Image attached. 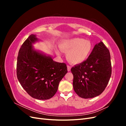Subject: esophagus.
Wrapping results in <instances>:
<instances>
[{
  "label": "esophagus",
  "mask_w": 126,
  "mask_h": 126,
  "mask_svg": "<svg viewBox=\"0 0 126 126\" xmlns=\"http://www.w3.org/2000/svg\"><path fill=\"white\" fill-rule=\"evenodd\" d=\"M67 70L68 71H70L71 70V67L70 66H67Z\"/></svg>",
  "instance_id": "esophagus-1"
}]
</instances>
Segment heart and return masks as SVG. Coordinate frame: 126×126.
Instances as JSON below:
<instances>
[{
    "label": "heart",
    "mask_w": 126,
    "mask_h": 126,
    "mask_svg": "<svg viewBox=\"0 0 126 126\" xmlns=\"http://www.w3.org/2000/svg\"><path fill=\"white\" fill-rule=\"evenodd\" d=\"M59 47L62 51L67 53V60L73 64L84 62L93 50V45L90 41L78 37L63 41L59 45Z\"/></svg>",
    "instance_id": "heart-1"
}]
</instances>
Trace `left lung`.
Wrapping results in <instances>:
<instances>
[{"mask_svg":"<svg viewBox=\"0 0 126 126\" xmlns=\"http://www.w3.org/2000/svg\"><path fill=\"white\" fill-rule=\"evenodd\" d=\"M111 70L109 50L101 41L86 61L71 68L75 93L85 99L99 96L107 86Z\"/></svg>","mask_w":126,"mask_h":126,"instance_id":"8db88e82","label":"left lung"}]
</instances>
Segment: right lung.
<instances>
[{"label": "right lung", "mask_w": 126, "mask_h": 126, "mask_svg": "<svg viewBox=\"0 0 126 126\" xmlns=\"http://www.w3.org/2000/svg\"><path fill=\"white\" fill-rule=\"evenodd\" d=\"M30 35L18 52L17 76L20 85L30 96L47 100L56 93L59 83L67 71L65 63L54 62L50 57L34 50L32 44L38 40Z\"/></svg>", "instance_id": "right-lung-1"}]
</instances>
